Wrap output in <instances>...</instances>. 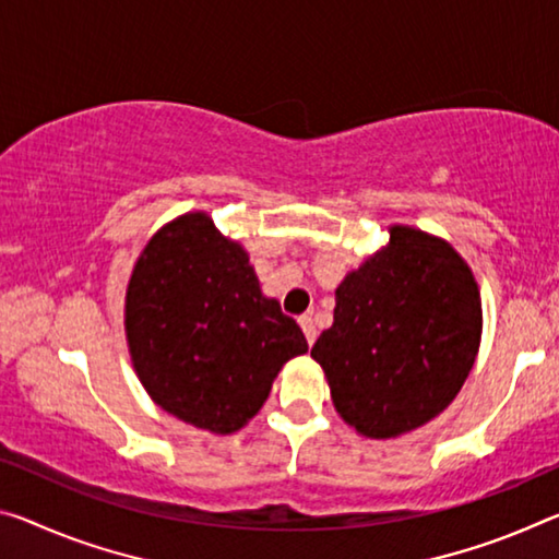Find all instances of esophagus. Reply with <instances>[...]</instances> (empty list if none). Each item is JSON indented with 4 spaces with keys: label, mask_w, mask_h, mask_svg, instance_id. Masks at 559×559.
Wrapping results in <instances>:
<instances>
[{
    "label": "esophagus",
    "mask_w": 559,
    "mask_h": 559,
    "mask_svg": "<svg viewBox=\"0 0 559 559\" xmlns=\"http://www.w3.org/2000/svg\"><path fill=\"white\" fill-rule=\"evenodd\" d=\"M298 323H300V328H304L308 345H313V343H316V325H313V318L306 313V316H300V318H298Z\"/></svg>",
    "instance_id": "34e87169"
}]
</instances>
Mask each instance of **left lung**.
I'll return each instance as SVG.
<instances>
[{"mask_svg": "<svg viewBox=\"0 0 559 559\" xmlns=\"http://www.w3.org/2000/svg\"><path fill=\"white\" fill-rule=\"evenodd\" d=\"M388 234L345 273L333 325L311 350L343 423L370 440L438 418L471 376L483 335L480 288L463 255L420 228Z\"/></svg>", "mask_w": 559, "mask_h": 559, "instance_id": "1", "label": "left lung"}]
</instances>
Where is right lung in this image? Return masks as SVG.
Instances as JSON below:
<instances>
[{"label":"right lung","instance_id":"right-lung-1","mask_svg":"<svg viewBox=\"0 0 559 559\" xmlns=\"http://www.w3.org/2000/svg\"><path fill=\"white\" fill-rule=\"evenodd\" d=\"M123 331L148 397L214 436L241 430L281 368L308 350L294 318L263 296L246 248L206 211L148 238L123 298Z\"/></svg>","mask_w":559,"mask_h":559}]
</instances>
